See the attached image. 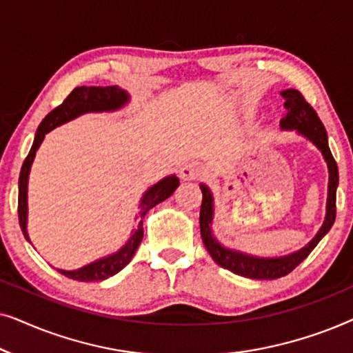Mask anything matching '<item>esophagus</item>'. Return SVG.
Segmentation results:
<instances>
[{
	"instance_id": "obj_1",
	"label": "esophagus",
	"mask_w": 353,
	"mask_h": 353,
	"mask_svg": "<svg viewBox=\"0 0 353 353\" xmlns=\"http://www.w3.org/2000/svg\"><path fill=\"white\" fill-rule=\"evenodd\" d=\"M202 170L197 162H186L180 168V176L183 180H199Z\"/></svg>"
}]
</instances>
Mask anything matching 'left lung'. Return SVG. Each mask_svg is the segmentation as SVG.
I'll use <instances>...</instances> for the list:
<instances>
[{
    "label": "left lung",
    "instance_id": "8db88e82",
    "mask_svg": "<svg viewBox=\"0 0 353 353\" xmlns=\"http://www.w3.org/2000/svg\"><path fill=\"white\" fill-rule=\"evenodd\" d=\"M281 94L284 101H286V103H284L286 114H284V117L281 119L279 125L288 130H297L299 133H302L303 137L310 139V141L321 151L323 157H325V161L327 162V170H330L326 219L315 238H313L305 248L297 250V252L278 259H259L252 257V255L238 252V250L226 249L223 245L216 243V239L212 236L210 223L212 216H214V199H212L209 188L205 185H201L202 204L199 223L201 236L202 241H204L205 249L209 250L210 257L214 259L220 267L230 270V272H233L236 274H241V276L252 279H276L286 276V274L291 273L297 265H301L303 260L310 255V252L316 248V244L320 243L323 236L331 230V226L336 220V190L337 185H339V172H337V163L330 151V146H327V134L325 125L321 123L316 110L307 103L301 91L284 90Z\"/></svg>",
    "mask_w": 353,
    "mask_h": 353
}]
</instances>
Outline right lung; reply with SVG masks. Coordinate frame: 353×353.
I'll use <instances>...</instances> for the list:
<instances>
[{"mask_svg":"<svg viewBox=\"0 0 353 353\" xmlns=\"http://www.w3.org/2000/svg\"><path fill=\"white\" fill-rule=\"evenodd\" d=\"M128 101V94L123 90L117 88V86H77L72 90V93L64 99V103L57 105L56 109H52L50 114L43 119L40 127L37 130L35 141L33 146L26 157V161L22 163L21 168V176H19V204H17V214H19V223H21L22 233L26 236L27 241V181H28V173H30V167L33 159H35L37 149L40 148V144L45 138L48 132H51L52 128H56L57 125H62L69 120L79 117V115L85 112H103V110H115ZM180 185V180L175 175L163 178L162 181H159L157 185L144 192L141 204H139V223L138 230L132 234V238L128 239V243L123 245L119 252H115L109 257L99 259L96 262L86 265L83 268L74 270V272H65V270H57L64 276L75 279V281H103L108 279L112 274L119 273L125 265H128L130 260L137 252L139 243L143 239V219L154 205H157L159 202L165 201L167 197L173 194V191L176 190Z\"/></svg>","mask_w":353,"mask_h":353,"instance_id":"1","label":"right lung"}]
</instances>
